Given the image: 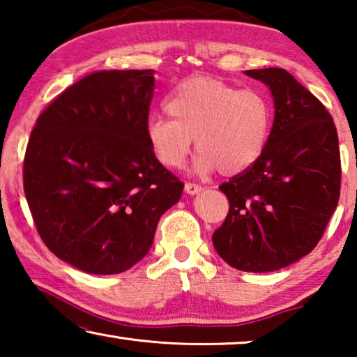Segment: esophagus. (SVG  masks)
<instances>
[{
  "instance_id": "34e87169",
  "label": "esophagus",
  "mask_w": 357,
  "mask_h": 357,
  "mask_svg": "<svg viewBox=\"0 0 357 357\" xmlns=\"http://www.w3.org/2000/svg\"><path fill=\"white\" fill-rule=\"evenodd\" d=\"M184 190L189 193V195H197V193H200L203 190V187L198 184H193V183H185Z\"/></svg>"
}]
</instances>
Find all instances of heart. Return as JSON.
Returning <instances> with one entry per match:
<instances>
[{"label":"heart","instance_id":"1","mask_svg":"<svg viewBox=\"0 0 357 357\" xmlns=\"http://www.w3.org/2000/svg\"><path fill=\"white\" fill-rule=\"evenodd\" d=\"M165 108L172 118H153L146 126L149 146L162 165L179 168L195 140L198 174L245 172L264 153L273 126V110L263 94L209 75L184 78Z\"/></svg>","mask_w":357,"mask_h":357}]
</instances>
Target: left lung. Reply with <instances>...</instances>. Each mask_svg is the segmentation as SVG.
<instances>
[{"label": "left lung", "instance_id": "left-lung-1", "mask_svg": "<svg viewBox=\"0 0 357 357\" xmlns=\"http://www.w3.org/2000/svg\"><path fill=\"white\" fill-rule=\"evenodd\" d=\"M244 74L269 88L274 123L261 157L219 187L229 211L213 244L231 268L273 273L321 239L340 197V151L329 112L289 72Z\"/></svg>", "mask_w": 357, "mask_h": 357}]
</instances>
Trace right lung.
I'll list each match as a JSON object with an SVG mask.
<instances>
[{"mask_svg":"<svg viewBox=\"0 0 357 357\" xmlns=\"http://www.w3.org/2000/svg\"><path fill=\"white\" fill-rule=\"evenodd\" d=\"M154 72L83 77L36 121L23 187L42 241L88 274H119L146 257L184 184L146 138Z\"/></svg>","mask_w":357,"mask_h":357,"instance_id":"obj_1","label":"right lung"}]
</instances>
